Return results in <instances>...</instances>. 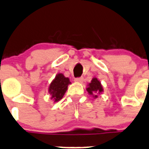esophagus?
<instances>
[{"mask_svg":"<svg viewBox=\"0 0 149 149\" xmlns=\"http://www.w3.org/2000/svg\"><path fill=\"white\" fill-rule=\"evenodd\" d=\"M84 80V78L83 77H78L75 79V81L76 82H79V83H82Z\"/></svg>","mask_w":149,"mask_h":149,"instance_id":"1","label":"esophagus"}]
</instances>
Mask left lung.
Returning <instances> with one entry per match:
<instances>
[{
    "mask_svg": "<svg viewBox=\"0 0 149 149\" xmlns=\"http://www.w3.org/2000/svg\"><path fill=\"white\" fill-rule=\"evenodd\" d=\"M86 90L90 95H95V97H97V94H100L102 92V86L100 82L96 78H94L91 83H89V87L86 89Z\"/></svg>",
    "mask_w": 149,
    "mask_h": 149,
    "instance_id": "left-lung-1",
    "label": "left lung"
}]
</instances>
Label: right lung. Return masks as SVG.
Wrapping results in <instances>:
<instances>
[{"instance_id": "add662e5", "label": "right lung", "mask_w": 149, "mask_h": 149, "mask_svg": "<svg viewBox=\"0 0 149 149\" xmlns=\"http://www.w3.org/2000/svg\"><path fill=\"white\" fill-rule=\"evenodd\" d=\"M69 84H70V82L68 78L65 77L62 73L57 75L49 86V92L52 95V98L54 99L55 102L63 98Z\"/></svg>"}]
</instances>
